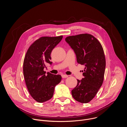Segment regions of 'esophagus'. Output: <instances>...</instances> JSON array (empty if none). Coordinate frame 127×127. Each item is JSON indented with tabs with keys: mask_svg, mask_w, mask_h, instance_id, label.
I'll list each match as a JSON object with an SVG mask.
<instances>
[{
	"mask_svg": "<svg viewBox=\"0 0 127 127\" xmlns=\"http://www.w3.org/2000/svg\"><path fill=\"white\" fill-rule=\"evenodd\" d=\"M68 77V75H65V74H62V78H67Z\"/></svg>",
	"mask_w": 127,
	"mask_h": 127,
	"instance_id": "1",
	"label": "esophagus"
}]
</instances>
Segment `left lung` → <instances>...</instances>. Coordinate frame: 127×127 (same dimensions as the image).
Listing matches in <instances>:
<instances>
[{"mask_svg": "<svg viewBox=\"0 0 127 127\" xmlns=\"http://www.w3.org/2000/svg\"><path fill=\"white\" fill-rule=\"evenodd\" d=\"M65 41L74 50L77 63L85 66L84 77L77 80L72 95L79 102L87 103L95 97L103 81L105 59L102 47L94 36L88 33L69 36Z\"/></svg>", "mask_w": 127, "mask_h": 127, "instance_id": "obj_1", "label": "left lung"}]
</instances>
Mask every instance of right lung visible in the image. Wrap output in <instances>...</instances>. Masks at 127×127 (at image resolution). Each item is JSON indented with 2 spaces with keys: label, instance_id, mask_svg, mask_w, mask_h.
<instances>
[{
  "label": "right lung",
  "instance_id": "1",
  "mask_svg": "<svg viewBox=\"0 0 127 127\" xmlns=\"http://www.w3.org/2000/svg\"><path fill=\"white\" fill-rule=\"evenodd\" d=\"M63 36L43 37L35 41L28 49L25 57L23 72L28 91L38 102L50 99L54 88L62 79L60 75H54L46 72V64H52L51 53L61 41Z\"/></svg>",
  "mask_w": 127,
  "mask_h": 127
}]
</instances>
